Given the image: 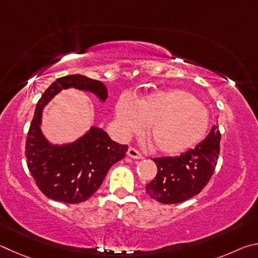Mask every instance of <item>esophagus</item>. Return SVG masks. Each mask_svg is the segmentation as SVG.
I'll list each match as a JSON object with an SVG mask.
<instances>
[{
    "label": "esophagus",
    "mask_w": 258,
    "mask_h": 258,
    "mask_svg": "<svg viewBox=\"0 0 258 258\" xmlns=\"http://www.w3.org/2000/svg\"><path fill=\"white\" fill-rule=\"evenodd\" d=\"M126 154H128L129 157H132V159L139 160V159H142V157H143V155L141 154V152L137 151L135 147H129L128 152H126Z\"/></svg>",
    "instance_id": "esophagus-1"
}]
</instances>
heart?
Masks as SVG:
<instances>
[{"label":"heart","instance_id":"obj_1","mask_svg":"<svg viewBox=\"0 0 258 258\" xmlns=\"http://www.w3.org/2000/svg\"><path fill=\"white\" fill-rule=\"evenodd\" d=\"M117 125L124 136L142 132L162 154H179L204 137L209 128L205 106L184 90L171 89L152 94L137 104L122 96L116 103Z\"/></svg>","mask_w":258,"mask_h":258}]
</instances>
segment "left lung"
<instances>
[{"instance_id":"8db88e82","label":"left lung","mask_w":258,"mask_h":258,"mask_svg":"<svg viewBox=\"0 0 258 258\" xmlns=\"http://www.w3.org/2000/svg\"><path fill=\"white\" fill-rule=\"evenodd\" d=\"M218 125L196 147L179 156L155 157L157 174L146 184V192L162 204H178L200 194L213 175L220 154Z\"/></svg>"}]
</instances>
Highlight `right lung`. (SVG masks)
Segmentation results:
<instances>
[{
    "instance_id": "right-lung-1",
    "label": "right lung",
    "mask_w": 258,
    "mask_h": 258,
    "mask_svg": "<svg viewBox=\"0 0 258 258\" xmlns=\"http://www.w3.org/2000/svg\"><path fill=\"white\" fill-rule=\"evenodd\" d=\"M70 87L88 90L102 101L107 97V88L102 81L81 75L57 78L36 105L27 134L25 156L29 172L45 196L77 204L87 201L97 190L111 166L125 156L128 146L113 142L104 130L95 126L71 145L48 144L39 128L43 107L60 90Z\"/></svg>"
}]
</instances>
